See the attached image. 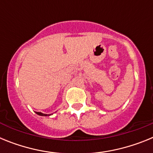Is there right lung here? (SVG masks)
<instances>
[{
  "instance_id": "obj_1",
  "label": "right lung",
  "mask_w": 153,
  "mask_h": 153,
  "mask_svg": "<svg viewBox=\"0 0 153 153\" xmlns=\"http://www.w3.org/2000/svg\"><path fill=\"white\" fill-rule=\"evenodd\" d=\"M36 113L39 116H42V117H47V116H50L49 114H44V113H42L40 112H36Z\"/></svg>"
}]
</instances>
